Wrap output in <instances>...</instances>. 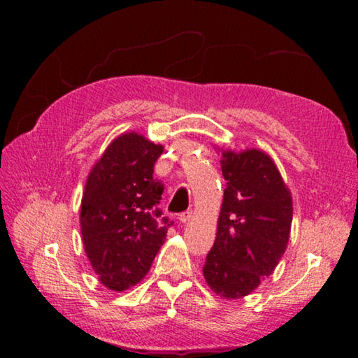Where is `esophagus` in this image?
<instances>
[{
    "mask_svg": "<svg viewBox=\"0 0 358 358\" xmlns=\"http://www.w3.org/2000/svg\"><path fill=\"white\" fill-rule=\"evenodd\" d=\"M191 217H192V211H185V213H181V215L178 216V220H180V222L186 224V222L191 221Z\"/></svg>",
    "mask_w": 358,
    "mask_h": 358,
    "instance_id": "esophagus-1",
    "label": "esophagus"
}]
</instances>
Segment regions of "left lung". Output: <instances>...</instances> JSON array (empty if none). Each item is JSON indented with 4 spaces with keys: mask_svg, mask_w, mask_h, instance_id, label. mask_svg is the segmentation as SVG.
<instances>
[{
    "mask_svg": "<svg viewBox=\"0 0 358 358\" xmlns=\"http://www.w3.org/2000/svg\"><path fill=\"white\" fill-rule=\"evenodd\" d=\"M221 171L227 187L203 278L216 295L237 300L254 292L280 264L294 207L287 185L265 151L221 148Z\"/></svg>",
    "mask_w": 358,
    "mask_h": 358,
    "instance_id": "left-lung-1",
    "label": "left lung"
}]
</instances>
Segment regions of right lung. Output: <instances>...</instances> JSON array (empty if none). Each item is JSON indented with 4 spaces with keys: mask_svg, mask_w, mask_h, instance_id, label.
Listing matches in <instances>:
<instances>
[{
    "mask_svg": "<svg viewBox=\"0 0 358 358\" xmlns=\"http://www.w3.org/2000/svg\"><path fill=\"white\" fill-rule=\"evenodd\" d=\"M162 150L142 134L124 132L110 142L85 183L83 248L102 286L115 292L143 280L171 226L156 220L164 185L153 178V167Z\"/></svg>",
    "mask_w": 358,
    "mask_h": 358,
    "instance_id": "add662e5",
    "label": "right lung"
}]
</instances>
